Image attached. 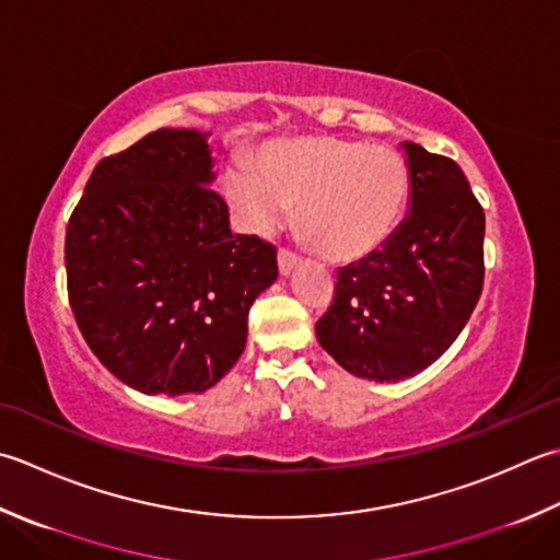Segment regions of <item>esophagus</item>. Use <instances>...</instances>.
<instances>
[{
    "mask_svg": "<svg viewBox=\"0 0 560 560\" xmlns=\"http://www.w3.org/2000/svg\"><path fill=\"white\" fill-rule=\"evenodd\" d=\"M295 265H299V255H293L291 249L281 247V249H279V271H281V273H291Z\"/></svg>",
    "mask_w": 560,
    "mask_h": 560,
    "instance_id": "obj_1",
    "label": "esophagus"
}]
</instances>
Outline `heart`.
I'll list each match as a JSON object with an SVG mask.
<instances>
[{"label": "heart", "instance_id": "1", "mask_svg": "<svg viewBox=\"0 0 560 560\" xmlns=\"http://www.w3.org/2000/svg\"><path fill=\"white\" fill-rule=\"evenodd\" d=\"M225 194L257 233L277 228L289 206L295 225L327 259H361L396 230L410 194V167L396 148L308 136L273 140L249 164L225 172Z\"/></svg>", "mask_w": 560, "mask_h": 560}]
</instances>
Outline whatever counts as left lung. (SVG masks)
I'll return each instance as SVG.
<instances>
[{
    "label": "left lung",
    "instance_id": "left-lung-1",
    "mask_svg": "<svg viewBox=\"0 0 560 560\" xmlns=\"http://www.w3.org/2000/svg\"><path fill=\"white\" fill-rule=\"evenodd\" d=\"M410 213L381 249L337 269L317 342L349 374L400 381L440 359L464 330L483 291V206L462 167L402 142Z\"/></svg>",
    "mask_w": 560,
    "mask_h": 560
}]
</instances>
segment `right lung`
Here are the masks:
<instances>
[{
    "label": "right lung",
    "instance_id": "add662e5",
    "mask_svg": "<svg viewBox=\"0 0 560 560\" xmlns=\"http://www.w3.org/2000/svg\"><path fill=\"white\" fill-rule=\"evenodd\" d=\"M199 130L158 128L96 162L65 230L68 299L96 359L148 396L203 393L247 342L277 247L233 235Z\"/></svg>",
    "mask_w": 560,
    "mask_h": 560
}]
</instances>
